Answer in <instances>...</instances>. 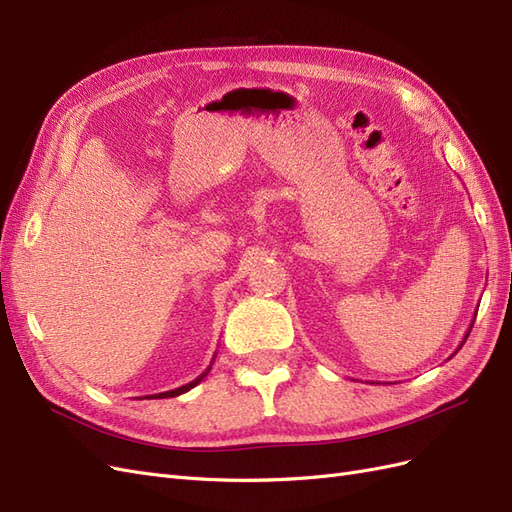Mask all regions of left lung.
Segmentation results:
<instances>
[{"mask_svg":"<svg viewBox=\"0 0 512 512\" xmlns=\"http://www.w3.org/2000/svg\"><path fill=\"white\" fill-rule=\"evenodd\" d=\"M474 318H476V314H474ZM472 324H474V320H472V322H470V329H468V333H466V337H463V342H461V344H459V348H461V346H463V344H466V339H468V335H470V331H472ZM459 348H457V350H459ZM457 350H455V352H453V354H457Z\"/></svg>","mask_w":512,"mask_h":512,"instance_id":"8db88e82","label":"left lung"}]
</instances>
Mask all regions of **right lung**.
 I'll return each mask as SVG.
<instances>
[{
  "mask_svg": "<svg viewBox=\"0 0 512 512\" xmlns=\"http://www.w3.org/2000/svg\"><path fill=\"white\" fill-rule=\"evenodd\" d=\"M213 361H215V356L211 359V363H209V367L203 371V374H200L196 380H192V382H188V384H183V386H179V389H173V391H166V393H158V395H149L147 399H166V397H177V395H183V393H188L190 389H194V386L198 384V382H203L205 380V376L209 374L211 371V365H213Z\"/></svg>",
  "mask_w": 512,
  "mask_h": 512,
  "instance_id": "right-lung-1",
  "label": "right lung"
}]
</instances>
